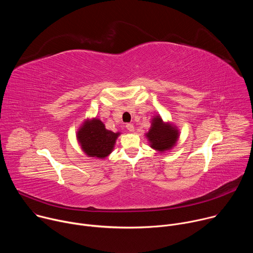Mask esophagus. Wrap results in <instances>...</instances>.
I'll return each instance as SVG.
<instances>
[{
	"instance_id": "esophagus-1",
	"label": "esophagus",
	"mask_w": 253,
	"mask_h": 253,
	"mask_svg": "<svg viewBox=\"0 0 253 253\" xmlns=\"http://www.w3.org/2000/svg\"><path fill=\"white\" fill-rule=\"evenodd\" d=\"M126 128H127L128 131H130V132H134V131H135V127H134V125L131 124V123L126 124Z\"/></svg>"
}]
</instances>
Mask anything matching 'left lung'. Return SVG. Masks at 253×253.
Masks as SVG:
<instances>
[{
  "mask_svg": "<svg viewBox=\"0 0 253 253\" xmlns=\"http://www.w3.org/2000/svg\"><path fill=\"white\" fill-rule=\"evenodd\" d=\"M145 135L151 148L164 153L176 145L179 130L177 126L170 122H164L161 116L157 115L151 120V127Z\"/></svg>",
  "mask_w": 253,
  "mask_h": 253,
  "instance_id": "1",
  "label": "left lung"
}]
</instances>
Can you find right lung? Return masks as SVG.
Listing matches in <instances>:
<instances>
[{
    "mask_svg": "<svg viewBox=\"0 0 253 253\" xmlns=\"http://www.w3.org/2000/svg\"><path fill=\"white\" fill-rule=\"evenodd\" d=\"M120 132L107 130L98 118L86 119L77 131V140L88 157L104 159L109 156L115 146Z\"/></svg>",
    "mask_w": 253,
    "mask_h": 253,
    "instance_id": "add662e5",
    "label": "right lung"
}]
</instances>
